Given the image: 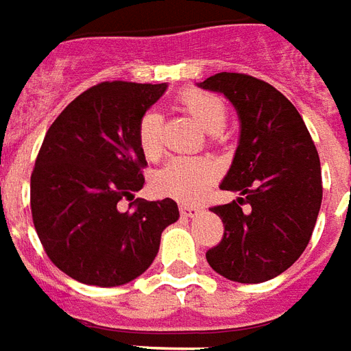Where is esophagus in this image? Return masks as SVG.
<instances>
[{"instance_id":"1","label":"esophagus","mask_w":351,"mask_h":351,"mask_svg":"<svg viewBox=\"0 0 351 351\" xmlns=\"http://www.w3.org/2000/svg\"><path fill=\"white\" fill-rule=\"evenodd\" d=\"M179 211L183 217H189V219H193L196 215L200 213V206H193V204H181L179 206Z\"/></svg>"}]
</instances>
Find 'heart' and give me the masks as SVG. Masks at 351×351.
Segmentation results:
<instances>
[{"label": "heart", "mask_w": 351, "mask_h": 351, "mask_svg": "<svg viewBox=\"0 0 351 351\" xmlns=\"http://www.w3.org/2000/svg\"><path fill=\"white\" fill-rule=\"evenodd\" d=\"M183 108L198 121L209 134H217L226 125V106L211 93L189 91L181 99ZM162 119L157 110L145 112L138 125V145L145 158L155 160L162 153L160 140ZM213 162L198 157H173L158 168L153 176V186L158 194L172 196L178 200H198L215 179Z\"/></svg>", "instance_id": "b5f03b06"}]
</instances>
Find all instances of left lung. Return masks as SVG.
<instances>
[{
  "label": "left lung",
  "mask_w": 351,
  "mask_h": 351,
  "mask_svg": "<svg viewBox=\"0 0 351 351\" xmlns=\"http://www.w3.org/2000/svg\"><path fill=\"white\" fill-rule=\"evenodd\" d=\"M198 88L224 95L239 117V142L221 189L243 198L211 207L224 237L207 250V262L234 282H265L311 241L322 206L318 151L295 106L267 82L219 73ZM243 201L250 212L242 213Z\"/></svg>",
  "instance_id": "left-lung-1"
}]
</instances>
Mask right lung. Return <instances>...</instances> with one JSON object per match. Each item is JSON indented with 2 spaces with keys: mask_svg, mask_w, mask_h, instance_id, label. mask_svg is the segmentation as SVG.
I'll return each instance as SVG.
<instances>
[{
  "mask_svg": "<svg viewBox=\"0 0 351 351\" xmlns=\"http://www.w3.org/2000/svg\"><path fill=\"white\" fill-rule=\"evenodd\" d=\"M166 84L102 82L78 95L46 132L32 173V215L46 254L69 277L121 286L149 267L179 219L170 198L119 211L144 186L138 125Z\"/></svg>",
  "mask_w": 351,
  "mask_h": 351,
  "instance_id": "obj_1",
  "label": "right lung"
}]
</instances>
